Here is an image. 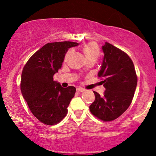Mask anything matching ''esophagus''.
I'll use <instances>...</instances> for the list:
<instances>
[{
	"mask_svg": "<svg viewBox=\"0 0 156 156\" xmlns=\"http://www.w3.org/2000/svg\"><path fill=\"white\" fill-rule=\"evenodd\" d=\"M77 91L83 92V91H85V89H84V88H77Z\"/></svg>",
	"mask_w": 156,
	"mask_h": 156,
	"instance_id": "34e87169",
	"label": "esophagus"
}]
</instances>
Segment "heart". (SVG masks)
<instances>
[{
	"label": "heart",
	"instance_id": "1",
	"mask_svg": "<svg viewBox=\"0 0 156 156\" xmlns=\"http://www.w3.org/2000/svg\"><path fill=\"white\" fill-rule=\"evenodd\" d=\"M83 52L85 54V56H86V59L88 60H96L98 58L100 55V50L99 48H98V45L96 44V42H88L83 47ZM70 54H71V50H68V52L66 53V55H65L64 60H68V59L70 57Z\"/></svg>",
	"mask_w": 156,
	"mask_h": 156
}]
</instances>
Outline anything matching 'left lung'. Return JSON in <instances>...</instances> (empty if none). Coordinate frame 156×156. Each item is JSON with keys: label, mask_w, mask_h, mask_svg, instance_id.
Here are the masks:
<instances>
[{"label": "left lung", "mask_w": 156, "mask_h": 156, "mask_svg": "<svg viewBox=\"0 0 156 156\" xmlns=\"http://www.w3.org/2000/svg\"><path fill=\"white\" fill-rule=\"evenodd\" d=\"M104 56L98 73L106 88L103 96L97 92L89 106L93 115L104 122L116 119L128 109L135 94L137 76L133 60L127 53L109 43L102 47Z\"/></svg>", "instance_id": "obj_1"}]
</instances>
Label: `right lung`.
Returning <instances> with one entry per match:
<instances>
[{"label":"right lung","instance_id":"1","mask_svg":"<svg viewBox=\"0 0 156 156\" xmlns=\"http://www.w3.org/2000/svg\"><path fill=\"white\" fill-rule=\"evenodd\" d=\"M77 45L78 43L67 41L47 43L23 67L21 94L33 115L44 125H56L68 113V106L76 88H62L53 80V76L62 67L67 50Z\"/></svg>","mask_w":156,"mask_h":156}]
</instances>
